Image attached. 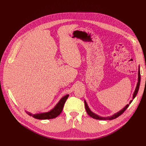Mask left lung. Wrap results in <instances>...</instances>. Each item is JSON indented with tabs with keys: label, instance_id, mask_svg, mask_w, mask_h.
<instances>
[{
	"label": "left lung",
	"instance_id": "obj_1",
	"mask_svg": "<svg viewBox=\"0 0 146 146\" xmlns=\"http://www.w3.org/2000/svg\"><path fill=\"white\" fill-rule=\"evenodd\" d=\"M138 83H137V85H136V89H135V92H134L133 95V99H135V98L136 97L137 93H138V90H139V88L140 81H141V74H140L139 68V70H138ZM84 101H85V106L86 111L87 113L88 114V115L90 116H91V117H92V118L96 119H98V120H112V119H116V118H117V117H119L120 115H121V114L125 111L126 109H127L128 107H129V104H127L124 108H123L122 110H121V111H119L117 112V113H115L114 114H113V116H110V117H101V116H98V114H94V113H92V112L91 111V110H90V108L88 107V104H87V103H86V102L85 100H84ZM132 101H133V100H131L130 102V103H129L130 104L131 103Z\"/></svg>",
	"mask_w": 146,
	"mask_h": 146
}]
</instances>
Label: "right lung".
<instances>
[{
	"mask_svg": "<svg viewBox=\"0 0 146 146\" xmlns=\"http://www.w3.org/2000/svg\"><path fill=\"white\" fill-rule=\"evenodd\" d=\"M69 94H67L63 97L62 98L60 99L59 102L56 105L55 107L51 110L50 111L46 112V113H38L33 114L29 112H27L29 115L32 116L33 117L37 119H54L56 117L60 114L62 111L63 109L64 105L66 102V100L68 98Z\"/></svg>",
	"mask_w": 146,
	"mask_h": 146,
	"instance_id": "obj_1",
	"label": "right lung"
}]
</instances>
